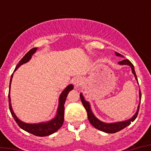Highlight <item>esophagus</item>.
<instances>
[{
  "label": "esophagus",
  "instance_id": "34e87169",
  "mask_svg": "<svg viewBox=\"0 0 151 151\" xmlns=\"http://www.w3.org/2000/svg\"><path fill=\"white\" fill-rule=\"evenodd\" d=\"M73 85H74V87H75L76 89H78L81 87V85H82V81L81 78H76L74 81H73Z\"/></svg>",
  "mask_w": 151,
  "mask_h": 151
}]
</instances>
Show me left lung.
Here are the masks:
<instances>
[{"label":"left lung","instance_id":"left-lung-1","mask_svg":"<svg viewBox=\"0 0 151 151\" xmlns=\"http://www.w3.org/2000/svg\"><path fill=\"white\" fill-rule=\"evenodd\" d=\"M115 55H116L117 56L123 57V55H122L119 54V53H117V52H115ZM118 64H119V65H127V66H130L132 69V73H133L134 76H135L136 80L137 81V82H138L136 72H135V69H134V66L132 65V63L131 62L129 61V59H124V60L119 62ZM139 101H141L140 90H139ZM80 96L81 103H82L83 106H85V110L87 111L88 118V121L90 122V123H91L92 125H93L96 129H99V130H100V131L102 132H106V133H115V132L121 131V130H122L123 129H124L125 127L129 126V124H131V122H134L135 119L136 118V117H137V114H138L139 112V104H140V103H139L138 108H137V110H136V114H135L131 118H129V119L128 120H125V121H123V122H113V123H106V122H101L100 120L98 119V118L95 116L93 112H92V109H91V105H90L89 102H88V101L85 100V97L83 96L82 93H81Z\"/></svg>","mask_w":151,"mask_h":151}]
</instances>
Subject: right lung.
<instances>
[{
	"mask_svg": "<svg viewBox=\"0 0 151 151\" xmlns=\"http://www.w3.org/2000/svg\"><path fill=\"white\" fill-rule=\"evenodd\" d=\"M37 50V48H32L31 50H29L27 52V54L25 55L23 58L19 61L15 69V71L21 65L26 63L27 62H29L30 59L32 58V55L35 53ZM14 71V72H15ZM13 74L11 77L10 84H9V93H8V103H9V109H10V112L12 115L13 118L15 119V122L17 123L18 125L22 129L25 130L27 132L33 134L34 136H47L49 135L55 133V132L58 131L61 126L63 124L64 121V104L66 102V97L67 95L70 92V91L73 88V85H69L62 92V93L59 96V106L57 108L56 115L54 118L52 120L45 122H40V123H34V124H29V123H26V122H22L17 117L12 110V103H11V97H10V88H11V83L12 80Z\"/></svg>",
	"mask_w": 151,
	"mask_h": 151,
	"instance_id": "add662e5",
	"label": "right lung"
}]
</instances>
